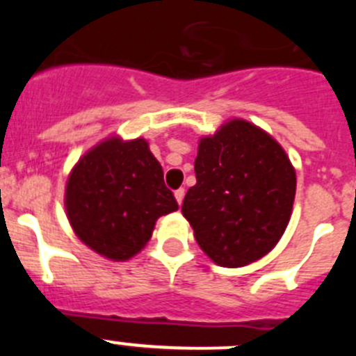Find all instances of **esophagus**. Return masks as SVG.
Here are the masks:
<instances>
[{"label": "esophagus", "instance_id": "1", "mask_svg": "<svg viewBox=\"0 0 356 356\" xmlns=\"http://www.w3.org/2000/svg\"><path fill=\"white\" fill-rule=\"evenodd\" d=\"M175 197H176V203H178V205H181V203H184V197H185L184 188H178V191H175Z\"/></svg>", "mask_w": 356, "mask_h": 356}]
</instances>
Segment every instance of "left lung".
<instances>
[{
	"label": "left lung",
	"instance_id": "1",
	"mask_svg": "<svg viewBox=\"0 0 356 356\" xmlns=\"http://www.w3.org/2000/svg\"><path fill=\"white\" fill-rule=\"evenodd\" d=\"M196 185L181 213L203 253L221 267L266 257L292 216L296 169L282 144L246 119H228L197 143Z\"/></svg>",
	"mask_w": 356,
	"mask_h": 356
}]
</instances>
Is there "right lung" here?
I'll use <instances>...</instances> for the list:
<instances>
[{
    "label": "right lung",
    "instance_id": "add662e5",
    "mask_svg": "<svg viewBox=\"0 0 356 356\" xmlns=\"http://www.w3.org/2000/svg\"><path fill=\"white\" fill-rule=\"evenodd\" d=\"M64 207L76 237L114 262L140 253L156 219L178 210L147 140L119 135L99 140L74 163Z\"/></svg>",
    "mask_w": 356,
    "mask_h": 356
}]
</instances>
